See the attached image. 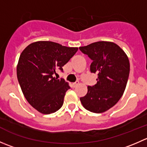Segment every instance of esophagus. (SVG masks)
Listing matches in <instances>:
<instances>
[{
    "label": "esophagus",
    "mask_w": 147,
    "mask_h": 147,
    "mask_svg": "<svg viewBox=\"0 0 147 147\" xmlns=\"http://www.w3.org/2000/svg\"><path fill=\"white\" fill-rule=\"evenodd\" d=\"M79 83H80L79 81H76V82L73 83V86H74V87H76L77 86H78V84H79Z\"/></svg>",
    "instance_id": "esophagus-1"
}]
</instances>
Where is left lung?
<instances>
[{"label":"left lung","mask_w":147,"mask_h":147,"mask_svg":"<svg viewBox=\"0 0 147 147\" xmlns=\"http://www.w3.org/2000/svg\"><path fill=\"white\" fill-rule=\"evenodd\" d=\"M80 50L92 60L90 72L97 74V84L87 87L81 103L90 112H106L117 103L125 90L130 69L128 57L119 45L108 41L93 42Z\"/></svg>","instance_id":"1"}]
</instances>
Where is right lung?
I'll use <instances>...</instances> for the list:
<instances>
[{
  "label": "right lung",
  "mask_w": 147,
  "mask_h": 147,
  "mask_svg": "<svg viewBox=\"0 0 147 147\" xmlns=\"http://www.w3.org/2000/svg\"><path fill=\"white\" fill-rule=\"evenodd\" d=\"M78 50L51 41H37L20 54L17 65L18 82L27 101L40 113H54L63 106L70 87L53 75L57 69L63 71Z\"/></svg>",
  "instance_id": "right-lung-1"
}]
</instances>
